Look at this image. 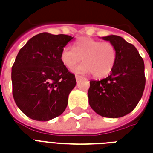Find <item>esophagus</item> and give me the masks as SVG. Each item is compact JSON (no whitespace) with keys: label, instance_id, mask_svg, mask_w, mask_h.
Masks as SVG:
<instances>
[{"label":"esophagus","instance_id":"34e87169","mask_svg":"<svg viewBox=\"0 0 153 153\" xmlns=\"http://www.w3.org/2000/svg\"><path fill=\"white\" fill-rule=\"evenodd\" d=\"M82 78H83V77L80 76V75H78V74H76V75H75V79H76L77 81H78V80H79L80 79H82Z\"/></svg>","mask_w":153,"mask_h":153}]
</instances>
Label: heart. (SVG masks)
<instances>
[{"instance_id": "obj_1", "label": "heart", "mask_w": 153, "mask_h": 153, "mask_svg": "<svg viewBox=\"0 0 153 153\" xmlns=\"http://www.w3.org/2000/svg\"><path fill=\"white\" fill-rule=\"evenodd\" d=\"M83 58V62L74 71L92 73L95 78L107 76L115 66L117 58L115 46L108 42H100L83 37L74 42V47L66 46L61 51L60 60L68 70H73Z\"/></svg>"}]
</instances>
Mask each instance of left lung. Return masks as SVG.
Instances as JSON below:
<instances>
[{
    "label": "left lung",
    "mask_w": 153,
    "mask_h": 153,
    "mask_svg": "<svg viewBox=\"0 0 153 153\" xmlns=\"http://www.w3.org/2000/svg\"><path fill=\"white\" fill-rule=\"evenodd\" d=\"M109 41L116 49V62L106 79L90 80L88 91L92 109L108 118H119L130 113L138 105L144 91V62L136 47L121 37L110 35Z\"/></svg>",
    "instance_id": "left-lung-1"
}]
</instances>
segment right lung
<instances>
[{"instance_id":"1","label":"right lung","mask_w":153,"mask_h":153,"mask_svg":"<svg viewBox=\"0 0 153 153\" xmlns=\"http://www.w3.org/2000/svg\"><path fill=\"white\" fill-rule=\"evenodd\" d=\"M72 38L42 33L19 51L12 66V93L17 106L29 118L47 121L66 108L76 79L62 64L60 53Z\"/></svg>"}]
</instances>
